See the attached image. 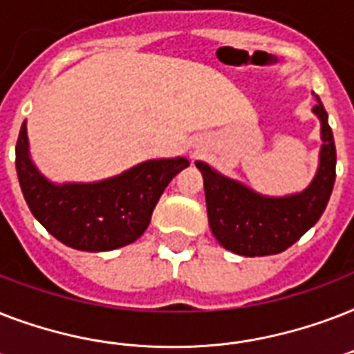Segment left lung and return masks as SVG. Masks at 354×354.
I'll use <instances>...</instances> for the list:
<instances>
[{
  "label": "left lung",
  "instance_id": "1",
  "mask_svg": "<svg viewBox=\"0 0 354 354\" xmlns=\"http://www.w3.org/2000/svg\"><path fill=\"white\" fill-rule=\"evenodd\" d=\"M313 112L322 122V150L316 176L305 191L288 196H263L196 161L204 176L207 221L222 246L244 257L285 252L324 215L336 178V147L324 104L316 97Z\"/></svg>",
  "mask_w": 354,
  "mask_h": 354
}]
</instances>
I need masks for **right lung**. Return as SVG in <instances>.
<instances>
[{
    "label": "right lung",
    "instance_id": "obj_1",
    "mask_svg": "<svg viewBox=\"0 0 354 354\" xmlns=\"http://www.w3.org/2000/svg\"><path fill=\"white\" fill-rule=\"evenodd\" d=\"M185 167V158L150 160L102 182L57 185L30 161L25 122L16 143V171L30 213L55 239L82 252L138 241L169 182Z\"/></svg>",
    "mask_w": 354,
    "mask_h": 354
}]
</instances>
